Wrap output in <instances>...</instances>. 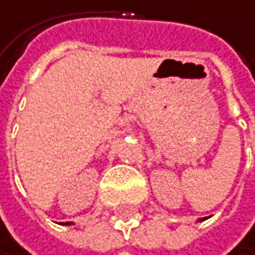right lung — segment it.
<instances>
[{"label":"right lung","mask_w":255,"mask_h":255,"mask_svg":"<svg viewBox=\"0 0 255 255\" xmlns=\"http://www.w3.org/2000/svg\"><path fill=\"white\" fill-rule=\"evenodd\" d=\"M64 225H70V223H69V222H65V223H64Z\"/></svg>","instance_id":"1"}]
</instances>
